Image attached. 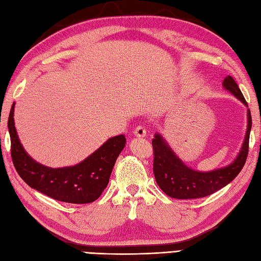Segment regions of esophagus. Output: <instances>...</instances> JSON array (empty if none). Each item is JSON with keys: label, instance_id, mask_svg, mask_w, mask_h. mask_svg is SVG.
<instances>
[{"label": "esophagus", "instance_id": "esophagus-1", "mask_svg": "<svg viewBox=\"0 0 261 261\" xmlns=\"http://www.w3.org/2000/svg\"><path fill=\"white\" fill-rule=\"evenodd\" d=\"M134 135L138 138H145L147 136L146 126L145 125H138L134 131Z\"/></svg>", "mask_w": 261, "mask_h": 261}]
</instances>
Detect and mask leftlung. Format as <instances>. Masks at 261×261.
Wrapping results in <instances>:
<instances>
[{
    "instance_id": "8db88e82",
    "label": "left lung",
    "mask_w": 261,
    "mask_h": 261,
    "mask_svg": "<svg viewBox=\"0 0 261 261\" xmlns=\"http://www.w3.org/2000/svg\"><path fill=\"white\" fill-rule=\"evenodd\" d=\"M223 87L248 107L239 86L231 76L225 77ZM251 125L250 110H248L247 132L240 152L233 163L211 171H198L187 167L164 138L156 134L152 139L153 174L158 186L166 195L178 199L205 197L226 186L236 178L246 164Z\"/></svg>"
}]
</instances>
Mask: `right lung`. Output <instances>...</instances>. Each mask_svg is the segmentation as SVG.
<instances>
[{
	"instance_id": "1",
	"label": "right lung",
	"mask_w": 261,
	"mask_h": 261,
	"mask_svg": "<svg viewBox=\"0 0 261 261\" xmlns=\"http://www.w3.org/2000/svg\"><path fill=\"white\" fill-rule=\"evenodd\" d=\"M13 115L14 103L8 121L11 156L16 171L28 185L56 201L66 203H92L101 196L109 184L116 158L125 146L123 135L110 138L80 164L50 168L37 163L25 152L16 134Z\"/></svg>"
}]
</instances>
